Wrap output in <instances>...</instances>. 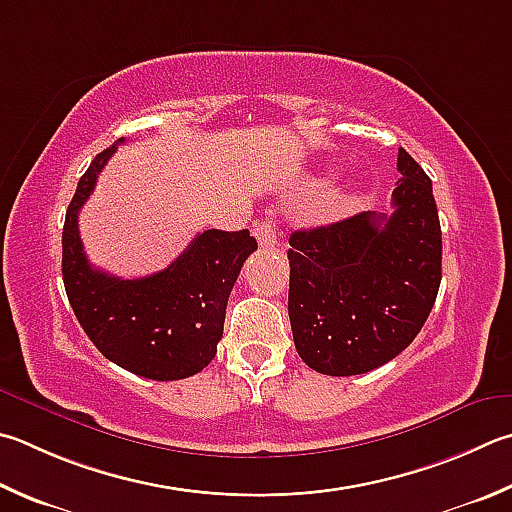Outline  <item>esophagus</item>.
<instances>
[{"label":"esophagus","mask_w":512,"mask_h":512,"mask_svg":"<svg viewBox=\"0 0 512 512\" xmlns=\"http://www.w3.org/2000/svg\"><path fill=\"white\" fill-rule=\"evenodd\" d=\"M253 235L259 241V246H264V248H271L277 244V232H275V224L271 219H264V221H259V224H255Z\"/></svg>","instance_id":"esophagus-1"}]
</instances>
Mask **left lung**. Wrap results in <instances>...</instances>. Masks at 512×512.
<instances>
[{
  "instance_id": "obj_1",
  "label": "left lung",
  "mask_w": 512,
  "mask_h": 512,
  "mask_svg": "<svg viewBox=\"0 0 512 512\" xmlns=\"http://www.w3.org/2000/svg\"><path fill=\"white\" fill-rule=\"evenodd\" d=\"M392 215L358 212L288 239V318L311 369L356 376L396 358L441 284V224L430 176L403 147Z\"/></svg>"
}]
</instances>
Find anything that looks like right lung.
<instances>
[{
    "instance_id": "1",
    "label": "right lung",
    "mask_w": 512,
    "mask_h": 512,
    "mask_svg": "<svg viewBox=\"0 0 512 512\" xmlns=\"http://www.w3.org/2000/svg\"><path fill=\"white\" fill-rule=\"evenodd\" d=\"M120 143L123 138L91 161L69 203L62 230L64 288L80 327L107 360L150 380H181L215 358L230 291L257 241L248 230H203L170 266L138 280L91 266L78 212Z\"/></svg>"
}]
</instances>
